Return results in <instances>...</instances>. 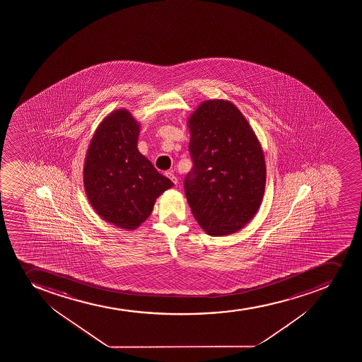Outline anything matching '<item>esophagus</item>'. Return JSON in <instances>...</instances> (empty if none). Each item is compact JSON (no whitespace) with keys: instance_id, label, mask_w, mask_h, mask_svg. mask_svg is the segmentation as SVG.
<instances>
[{"instance_id":"34e87169","label":"esophagus","mask_w":362,"mask_h":362,"mask_svg":"<svg viewBox=\"0 0 362 362\" xmlns=\"http://www.w3.org/2000/svg\"><path fill=\"white\" fill-rule=\"evenodd\" d=\"M165 175H166V177H168V179H171L172 180V183L173 184H177L178 183V179H177V177H175V175H173V173H172V172H165Z\"/></svg>"}]
</instances>
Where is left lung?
<instances>
[{
  "label": "left lung",
  "mask_w": 362,
  "mask_h": 362,
  "mask_svg": "<svg viewBox=\"0 0 362 362\" xmlns=\"http://www.w3.org/2000/svg\"><path fill=\"white\" fill-rule=\"evenodd\" d=\"M192 171L184 180L194 219L210 236L243 229L257 214L267 182L264 152L229 100H205L187 118Z\"/></svg>",
  "instance_id": "left-lung-1"
}]
</instances>
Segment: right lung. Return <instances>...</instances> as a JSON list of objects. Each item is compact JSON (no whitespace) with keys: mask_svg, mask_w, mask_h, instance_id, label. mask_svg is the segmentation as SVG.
<instances>
[{"mask_svg":"<svg viewBox=\"0 0 362 362\" xmlns=\"http://www.w3.org/2000/svg\"><path fill=\"white\" fill-rule=\"evenodd\" d=\"M140 124L119 108L98 125L83 164V187L94 211L120 229L136 230L173 187L138 150Z\"/></svg>","mask_w":362,"mask_h":362,"instance_id":"right-lung-1","label":"right lung"}]
</instances>
